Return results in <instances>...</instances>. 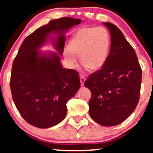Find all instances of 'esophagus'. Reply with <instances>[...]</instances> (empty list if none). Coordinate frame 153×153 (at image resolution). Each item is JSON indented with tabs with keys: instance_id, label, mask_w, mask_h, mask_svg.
I'll list each match as a JSON object with an SVG mask.
<instances>
[{
	"instance_id": "esophagus-1",
	"label": "esophagus",
	"mask_w": 153,
	"mask_h": 153,
	"mask_svg": "<svg viewBox=\"0 0 153 153\" xmlns=\"http://www.w3.org/2000/svg\"><path fill=\"white\" fill-rule=\"evenodd\" d=\"M85 81V77L81 76H80V81H81V86H83V84H84Z\"/></svg>"
}]
</instances>
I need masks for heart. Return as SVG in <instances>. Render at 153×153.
Returning <instances> with one entry per match:
<instances>
[{
	"instance_id": "1",
	"label": "heart",
	"mask_w": 153,
	"mask_h": 153,
	"mask_svg": "<svg viewBox=\"0 0 153 153\" xmlns=\"http://www.w3.org/2000/svg\"><path fill=\"white\" fill-rule=\"evenodd\" d=\"M111 47L110 35L104 27H89L79 30L70 42V47L64 51V58L74 67L80 56L85 68L93 71L101 70L108 59Z\"/></svg>"
}]
</instances>
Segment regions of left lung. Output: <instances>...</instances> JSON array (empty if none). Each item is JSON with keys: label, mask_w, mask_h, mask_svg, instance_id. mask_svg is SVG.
<instances>
[{"label": "left lung", "mask_w": 153, "mask_h": 153, "mask_svg": "<svg viewBox=\"0 0 153 153\" xmlns=\"http://www.w3.org/2000/svg\"><path fill=\"white\" fill-rule=\"evenodd\" d=\"M103 24L111 34L108 59L84 85L91 92L90 116L98 124L111 127L126 120L137 107L142 70L134 50L120 29L111 23Z\"/></svg>", "instance_id": "obj_1"}]
</instances>
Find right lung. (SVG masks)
Instances as JSON below:
<instances>
[{"instance_id": "1", "label": "right lung", "mask_w": 153, "mask_h": 153, "mask_svg": "<svg viewBox=\"0 0 153 153\" xmlns=\"http://www.w3.org/2000/svg\"><path fill=\"white\" fill-rule=\"evenodd\" d=\"M81 22L71 17L51 21L24 39L14 58L10 83L12 99L21 116L33 126L49 128L63 120L67 102L80 88L79 73L62 68L60 56L65 33ZM52 33L57 37H51ZM49 39L58 53L39 50Z\"/></svg>"}]
</instances>
